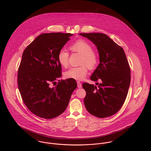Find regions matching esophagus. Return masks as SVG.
Returning <instances> with one entry per match:
<instances>
[{
  "label": "esophagus",
  "mask_w": 151,
  "mask_h": 151,
  "mask_svg": "<svg viewBox=\"0 0 151 151\" xmlns=\"http://www.w3.org/2000/svg\"><path fill=\"white\" fill-rule=\"evenodd\" d=\"M77 84L78 88H81V87H82V84H81V83L80 81H77Z\"/></svg>",
  "instance_id": "obj_1"
}]
</instances>
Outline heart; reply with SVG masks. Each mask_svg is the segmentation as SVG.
Masks as SVG:
<instances>
[{
  "label": "heart",
  "mask_w": 151,
  "mask_h": 151,
  "mask_svg": "<svg viewBox=\"0 0 151 151\" xmlns=\"http://www.w3.org/2000/svg\"><path fill=\"white\" fill-rule=\"evenodd\" d=\"M70 49L81 55L79 67H72L65 73V77L68 79L82 80L88 73V68L93 69L99 62L97 53L92 50V45L84 40H80L71 45ZM58 61L61 66L66 67L68 64V53L61 50L58 55Z\"/></svg>",
  "instance_id": "heart-1"
}]
</instances>
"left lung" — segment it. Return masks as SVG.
I'll list each match as a JSON object with an SVG mask.
<instances>
[{
  "mask_svg": "<svg viewBox=\"0 0 151 151\" xmlns=\"http://www.w3.org/2000/svg\"><path fill=\"white\" fill-rule=\"evenodd\" d=\"M96 46L100 63L90 79L98 86L83 84L86 91L84 102L91 114L105 118L116 113L126 99L131 81V70L123 49L102 33H80Z\"/></svg>",
  "mask_w": 151,
  "mask_h": 151,
  "instance_id": "left-lung-1",
  "label": "left lung"
}]
</instances>
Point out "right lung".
I'll list each match as a JSON object with an SVG mask.
<instances>
[{"mask_svg": "<svg viewBox=\"0 0 151 151\" xmlns=\"http://www.w3.org/2000/svg\"><path fill=\"white\" fill-rule=\"evenodd\" d=\"M71 35L42 34L23 52L18 70L19 89L24 104L40 117L50 119L63 113L77 86L75 80H59L62 70L58 55ZM56 81L59 83L53 87Z\"/></svg>", "mask_w": 151, "mask_h": 151, "instance_id": "add662e5", "label": "right lung"}]
</instances>
